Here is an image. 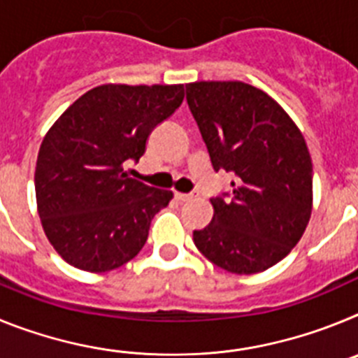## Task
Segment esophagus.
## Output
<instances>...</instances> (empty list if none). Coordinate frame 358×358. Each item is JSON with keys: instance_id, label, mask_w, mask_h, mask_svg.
I'll return each instance as SVG.
<instances>
[{"instance_id": "34e87169", "label": "esophagus", "mask_w": 358, "mask_h": 358, "mask_svg": "<svg viewBox=\"0 0 358 358\" xmlns=\"http://www.w3.org/2000/svg\"><path fill=\"white\" fill-rule=\"evenodd\" d=\"M194 197V195L192 194H179V192H176V199L177 201H181V202H186V201H189V199Z\"/></svg>"}]
</instances>
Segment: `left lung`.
I'll return each instance as SVG.
<instances>
[{
    "instance_id": "8db88e82",
    "label": "left lung",
    "mask_w": 358,
    "mask_h": 358,
    "mask_svg": "<svg viewBox=\"0 0 358 358\" xmlns=\"http://www.w3.org/2000/svg\"><path fill=\"white\" fill-rule=\"evenodd\" d=\"M186 100L217 170L235 173L229 199H211L213 218L194 231L211 264L256 274L283 260L312 215V159L285 109L245 82L186 84Z\"/></svg>"
}]
</instances>
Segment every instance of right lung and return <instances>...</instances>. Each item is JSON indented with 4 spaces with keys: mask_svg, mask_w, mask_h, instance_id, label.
Here are the masks:
<instances>
[{
    "mask_svg": "<svg viewBox=\"0 0 358 358\" xmlns=\"http://www.w3.org/2000/svg\"><path fill=\"white\" fill-rule=\"evenodd\" d=\"M185 85L103 84L82 94L44 136L36 166L41 224L62 260L107 273L134 258L173 194L127 177L152 129L182 103Z\"/></svg>",
    "mask_w": 358,
    "mask_h": 358,
    "instance_id": "1",
    "label": "right lung"
}]
</instances>
